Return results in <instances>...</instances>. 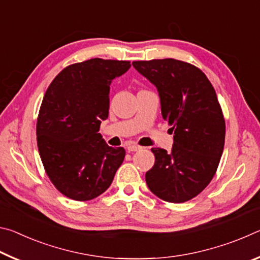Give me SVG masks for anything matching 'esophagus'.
Returning <instances> with one entry per match:
<instances>
[{
    "mask_svg": "<svg viewBox=\"0 0 260 260\" xmlns=\"http://www.w3.org/2000/svg\"><path fill=\"white\" fill-rule=\"evenodd\" d=\"M141 149H142V147H140L135 143H132V144H128V146H127V150H128V151H139V150H141Z\"/></svg>",
    "mask_w": 260,
    "mask_h": 260,
    "instance_id": "obj_1",
    "label": "esophagus"
}]
</instances>
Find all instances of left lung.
<instances>
[{
	"instance_id": "obj_1",
	"label": "left lung",
	"mask_w": 260,
	"mask_h": 260,
	"mask_svg": "<svg viewBox=\"0 0 260 260\" xmlns=\"http://www.w3.org/2000/svg\"><path fill=\"white\" fill-rule=\"evenodd\" d=\"M156 86L161 116L172 126L171 152L152 148L155 165L146 173L150 190L170 203H183L205 189L217 172L226 125L213 86L195 65L165 58L133 61Z\"/></svg>"
}]
</instances>
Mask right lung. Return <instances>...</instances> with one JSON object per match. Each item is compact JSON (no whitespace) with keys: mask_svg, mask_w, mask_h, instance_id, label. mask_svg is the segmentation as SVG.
<instances>
[{"mask_svg":"<svg viewBox=\"0 0 260 260\" xmlns=\"http://www.w3.org/2000/svg\"><path fill=\"white\" fill-rule=\"evenodd\" d=\"M128 60L91 58L65 68L48 87L39 111L37 141L43 167L64 196L89 201L110 187L125 149L99 133L109 116L110 85Z\"/></svg>","mask_w":260,"mask_h":260,"instance_id":"1","label":"right lung"}]
</instances>
